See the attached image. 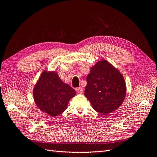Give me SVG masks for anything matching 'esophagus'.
<instances>
[{
    "instance_id": "esophagus-1",
    "label": "esophagus",
    "mask_w": 157,
    "mask_h": 157,
    "mask_svg": "<svg viewBox=\"0 0 157 157\" xmlns=\"http://www.w3.org/2000/svg\"><path fill=\"white\" fill-rule=\"evenodd\" d=\"M75 91H76V92L78 93H82L83 92V89L82 87L75 88Z\"/></svg>"
}]
</instances>
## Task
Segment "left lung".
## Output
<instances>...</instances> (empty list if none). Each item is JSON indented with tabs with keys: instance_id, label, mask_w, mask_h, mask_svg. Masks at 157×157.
I'll return each mask as SVG.
<instances>
[{
	"instance_id": "obj_1",
	"label": "left lung",
	"mask_w": 157,
	"mask_h": 157,
	"mask_svg": "<svg viewBox=\"0 0 157 157\" xmlns=\"http://www.w3.org/2000/svg\"><path fill=\"white\" fill-rule=\"evenodd\" d=\"M86 81L85 96L98 113L107 114L122 104L126 93L124 79L108 61L101 60L92 67Z\"/></svg>"
}]
</instances>
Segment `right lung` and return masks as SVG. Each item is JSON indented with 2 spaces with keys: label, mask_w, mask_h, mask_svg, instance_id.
<instances>
[{
  "label": "right lung",
  "mask_w": 157,
  "mask_h": 157,
  "mask_svg": "<svg viewBox=\"0 0 157 157\" xmlns=\"http://www.w3.org/2000/svg\"><path fill=\"white\" fill-rule=\"evenodd\" d=\"M33 97L39 109L55 117L67 109L68 101L76 94L55 71H44L33 89Z\"/></svg>",
  "instance_id": "add662e5"
}]
</instances>
